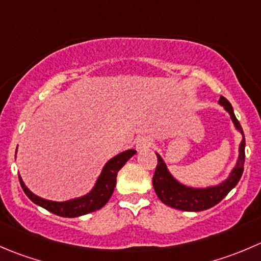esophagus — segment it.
<instances>
[{
	"mask_svg": "<svg viewBox=\"0 0 261 261\" xmlns=\"http://www.w3.org/2000/svg\"><path fill=\"white\" fill-rule=\"evenodd\" d=\"M151 146V140L149 138H146V136H141V138H139L138 140H136V149L138 150H145V149L150 148Z\"/></svg>",
	"mask_w": 261,
	"mask_h": 261,
	"instance_id": "1",
	"label": "esophagus"
}]
</instances>
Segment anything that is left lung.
<instances>
[{"label": "left lung", "mask_w": 261, "mask_h": 261, "mask_svg": "<svg viewBox=\"0 0 261 261\" xmlns=\"http://www.w3.org/2000/svg\"><path fill=\"white\" fill-rule=\"evenodd\" d=\"M219 105L223 106L224 110L229 113L232 122L234 123V127L242 134V140L239 148V159H237L236 166L229 173L228 178L224 179L219 185L205 187V189H195V187L185 186L181 182L177 181L169 173L162 156L158 153H155L156 158H158V163H156V168L153 176V187L155 190V194L159 200L166 204V205L171 206V208L185 212L206 211V209L217 205L223 198H226V195L239 184L240 178H241L245 163L244 131H242L239 120L234 116L231 103L224 97H221Z\"/></svg>", "instance_id": "1"}]
</instances>
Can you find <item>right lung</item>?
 <instances>
[{
    "instance_id": "obj_1",
    "label": "right lung",
    "mask_w": 261,
    "mask_h": 261,
    "mask_svg": "<svg viewBox=\"0 0 261 261\" xmlns=\"http://www.w3.org/2000/svg\"><path fill=\"white\" fill-rule=\"evenodd\" d=\"M135 153L136 150L128 149V150L122 151V153L117 154L116 156L111 158L106 163V166L103 167L102 172H100V176L98 177L97 182H95V186L93 187L92 191L89 194L82 196V198H75L67 201L45 200V199H42L39 196H37L35 194H33L25 186L21 177L19 176L20 185H21L25 195L34 204L47 209L48 212L56 214V216L65 217V218H75V217L84 216V214L98 211V209L103 208L108 203V200L112 196L113 191H115L116 177H117L118 171L125 166L126 162Z\"/></svg>"
}]
</instances>
